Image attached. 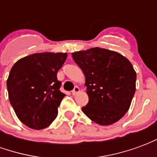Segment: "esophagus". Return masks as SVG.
Segmentation results:
<instances>
[{
    "instance_id": "obj_1",
    "label": "esophagus",
    "mask_w": 157,
    "mask_h": 157,
    "mask_svg": "<svg viewBox=\"0 0 157 157\" xmlns=\"http://www.w3.org/2000/svg\"><path fill=\"white\" fill-rule=\"evenodd\" d=\"M79 92H80V88H79L78 86H75V88L73 89V91L71 92L72 95H76Z\"/></svg>"
}]
</instances>
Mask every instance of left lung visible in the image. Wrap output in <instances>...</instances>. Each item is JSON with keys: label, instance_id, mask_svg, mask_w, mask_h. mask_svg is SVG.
<instances>
[{"label": "left lung", "instance_id": "obj_1", "mask_svg": "<svg viewBox=\"0 0 157 157\" xmlns=\"http://www.w3.org/2000/svg\"><path fill=\"white\" fill-rule=\"evenodd\" d=\"M85 75L89 102L82 108L91 120L110 125L124 117L135 92L136 73L128 59L106 48L72 53Z\"/></svg>", "mask_w": 157, "mask_h": 157}]
</instances>
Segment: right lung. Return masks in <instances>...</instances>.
Returning a JSON list of instances; mask_svg holds the SVG:
<instances>
[{
	"label": "right lung",
	"mask_w": 157,
	"mask_h": 157,
	"mask_svg": "<svg viewBox=\"0 0 157 157\" xmlns=\"http://www.w3.org/2000/svg\"><path fill=\"white\" fill-rule=\"evenodd\" d=\"M66 58V53L33 54L11 69L6 81L9 100L17 118L29 128H47L58 115L65 94L59 91L57 72Z\"/></svg>",
	"instance_id": "right-lung-1"
}]
</instances>
